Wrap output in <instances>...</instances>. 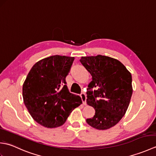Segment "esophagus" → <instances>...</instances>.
Segmentation results:
<instances>
[{
    "mask_svg": "<svg viewBox=\"0 0 156 156\" xmlns=\"http://www.w3.org/2000/svg\"><path fill=\"white\" fill-rule=\"evenodd\" d=\"M80 97L82 98V102H83V104L84 105H87V95H86L84 92H82V93H81Z\"/></svg>",
    "mask_w": 156,
    "mask_h": 156,
    "instance_id": "obj_1",
    "label": "esophagus"
}]
</instances>
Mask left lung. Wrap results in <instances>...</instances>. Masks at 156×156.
<instances>
[{
  "mask_svg": "<svg viewBox=\"0 0 156 156\" xmlns=\"http://www.w3.org/2000/svg\"><path fill=\"white\" fill-rule=\"evenodd\" d=\"M80 62L92 77L87 101L95 115L87 119V123L99 130L113 127L125 115L131 101V73L121 62L105 55L82 57Z\"/></svg>",
  "mask_w": 156,
  "mask_h": 156,
  "instance_id": "obj_1",
  "label": "left lung"
}]
</instances>
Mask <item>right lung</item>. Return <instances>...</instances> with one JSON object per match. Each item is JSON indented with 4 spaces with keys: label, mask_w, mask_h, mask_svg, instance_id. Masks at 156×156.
<instances>
[{
    "label": "right lung",
    "mask_w": 156,
    "mask_h": 156,
    "mask_svg": "<svg viewBox=\"0 0 156 156\" xmlns=\"http://www.w3.org/2000/svg\"><path fill=\"white\" fill-rule=\"evenodd\" d=\"M74 57L52 55L33 66L23 86L25 107L34 120L48 128L62 125L81 98L69 92L66 77Z\"/></svg>",
    "instance_id": "1"
}]
</instances>
